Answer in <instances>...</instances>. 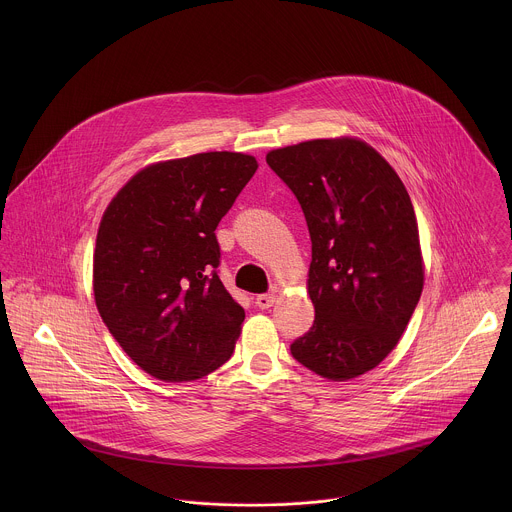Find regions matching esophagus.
I'll list each match as a JSON object with an SVG mask.
<instances>
[{
    "mask_svg": "<svg viewBox=\"0 0 512 512\" xmlns=\"http://www.w3.org/2000/svg\"><path fill=\"white\" fill-rule=\"evenodd\" d=\"M278 299V295L276 293H262V295H258L256 297V305L260 307V309H268V307H272L274 305V301Z\"/></svg>",
    "mask_w": 512,
    "mask_h": 512,
    "instance_id": "esophagus-1",
    "label": "esophagus"
}]
</instances>
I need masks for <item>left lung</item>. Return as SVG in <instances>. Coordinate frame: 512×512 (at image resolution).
<instances>
[{
    "label": "left lung",
    "instance_id": "obj_1",
    "mask_svg": "<svg viewBox=\"0 0 512 512\" xmlns=\"http://www.w3.org/2000/svg\"><path fill=\"white\" fill-rule=\"evenodd\" d=\"M307 220L313 327L293 359L345 382L398 345L424 290V258L410 195L394 167L359 138H321L268 151Z\"/></svg>",
    "mask_w": 512,
    "mask_h": 512
}]
</instances>
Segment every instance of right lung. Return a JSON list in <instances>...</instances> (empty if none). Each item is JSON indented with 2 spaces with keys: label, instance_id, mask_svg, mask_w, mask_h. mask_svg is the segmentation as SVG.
I'll return each mask as SVG.
<instances>
[{
  "label": "right lung",
  "instance_id": "right-lung-1",
  "mask_svg": "<svg viewBox=\"0 0 512 512\" xmlns=\"http://www.w3.org/2000/svg\"><path fill=\"white\" fill-rule=\"evenodd\" d=\"M256 169L254 155L236 151L157 161L102 215L94 301L126 355L153 378L197 380L234 351L244 309L215 272V230Z\"/></svg>",
  "mask_w": 512,
  "mask_h": 512
}]
</instances>
